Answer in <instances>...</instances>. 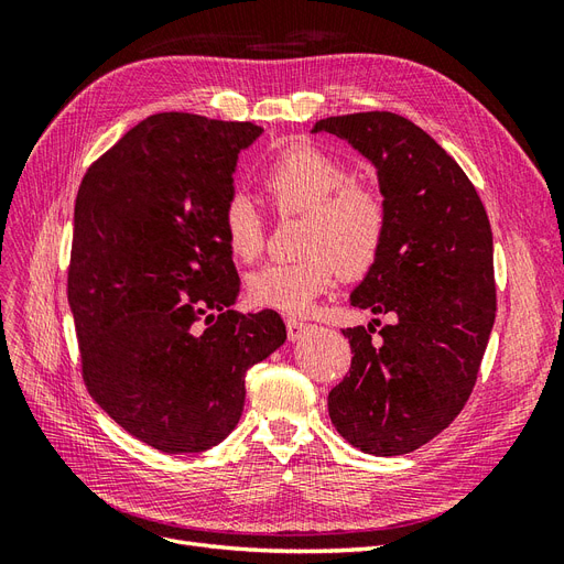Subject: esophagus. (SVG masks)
Instances as JSON below:
<instances>
[{
  "label": "esophagus",
  "mask_w": 564,
  "mask_h": 564,
  "mask_svg": "<svg viewBox=\"0 0 564 564\" xmlns=\"http://www.w3.org/2000/svg\"><path fill=\"white\" fill-rule=\"evenodd\" d=\"M305 332H308V324H305V322L294 319V317L286 319V336H289V340L301 338Z\"/></svg>",
  "instance_id": "1"
}]
</instances>
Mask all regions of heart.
I'll return each mask as SVG.
<instances>
[{
  "mask_svg": "<svg viewBox=\"0 0 564 564\" xmlns=\"http://www.w3.org/2000/svg\"><path fill=\"white\" fill-rule=\"evenodd\" d=\"M263 191L282 214H308L303 256L292 263H265L247 280L253 305L284 315H303L334 284L340 270L360 278L377 263L388 228L383 197L350 183L348 166L313 145L286 148L263 174ZM220 230L237 261L259 259L265 242L261 212L247 195H232Z\"/></svg>",
  "mask_w": 564,
  "mask_h": 564,
  "instance_id": "b5f03b06",
  "label": "heart"
}]
</instances>
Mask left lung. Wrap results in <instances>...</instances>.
Here are the masks:
<instances>
[{
	"label": "left lung",
	"instance_id": "1",
	"mask_svg": "<svg viewBox=\"0 0 564 564\" xmlns=\"http://www.w3.org/2000/svg\"><path fill=\"white\" fill-rule=\"evenodd\" d=\"M311 133L338 135L377 169L388 228L348 301L395 317L381 344L371 324L344 332L352 362L329 416L365 454H409L447 429L475 386L497 315L489 218L464 169L400 115L327 117Z\"/></svg>",
	"mask_w": 564,
	"mask_h": 564
}]
</instances>
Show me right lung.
I'll return each instance as SVG.
<instances>
[{
	"label": "right lung",
	"instance_id": "right-lung-1",
	"mask_svg": "<svg viewBox=\"0 0 564 564\" xmlns=\"http://www.w3.org/2000/svg\"><path fill=\"white\" fill-rule=\"evenodd\" d=\"M249 122L160 112L127 131L75 202L67 303L84 381L127 433L164 454L216 447L245 409V373L275 352V311L240 315L220 230Z\"/></svg>",
	"mask_w": 564,
	"mask_h": 564
}]
</instances>
